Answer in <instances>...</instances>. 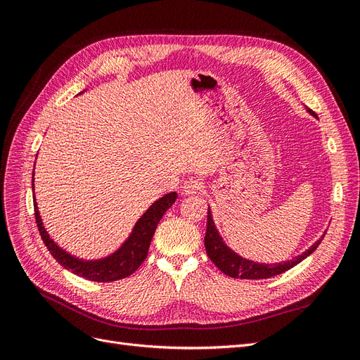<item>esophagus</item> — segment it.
I'll return each mask as SVG.
<instances>
[{
	"label": "esophagus",
	"instance_id": "1",
	"mask_svg": "<svg viewBox=\"0 0 360 360\" xmlns=\"http://www.w3.org/2000/svg\"><path fill=\"white\" fill-rule=\"evenodd\" d=\"M201 189H202V183L200 181V179L191 177L183 183V193H186V195L198 193Z\"/></svg>",
	"mask_w": 360,
	"mask_h": 360
}]
</instances>
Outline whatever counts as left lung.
Here are the masks:
<instances>
[{
    "label": "left lung",
    "mask_w": 360,
    "mask_h": 360,
    "mask_svg": "<svg viewBox=\"0 0 360 360\" xmlns=\"http://www.w3.org/2000/svg\"><path fill=\"white\" fill-rule=\"evenodd\" d=\"M308 112L315 115L311 110H308ZM324 236L326 233L308 250H304L302 255L284 261V263H275V264L255 263V261L246 259L238 254H236L234 250H231L224 243L219 231L216 230V225L212 217V210L209 207V210H207V231L204 237V246L207 250V255H209V258L213 261V264L221 271H224L226 276L240 278V279H266V278L284 274V271L290 270L291 267L299 264L300 261L309 257L314 250L319 248Z\"/></svg>",
    "instance_id": "obj_1"
}]
</instances>
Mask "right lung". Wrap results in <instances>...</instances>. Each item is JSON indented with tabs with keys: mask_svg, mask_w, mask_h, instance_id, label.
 I'll use <instances>...</instances> for the list:
<instances>
[{
	"mask_svg": "<svg viewBox=\"0 0 360 360\" xmlns=\"http://www.w3.org/2000/svg\"><path fill=\"white\" fill-rule=\"evenodd\" d=\"M32 198H34V213L39 233L51 255L56 258L64 269L70 270L72 274L81 278L97 282H112L132 275L134 271L143 264V261L147 258L148 248L151 243V238H153V234L156 231V226L162 219V216L165 214V212L174 202H176L177 193L169 192L151 204L148 207V210L136 221L134 230L126 238V242L111 255L99 259H82L75 257L52 240L45 225L41 222L39 207L36 202L34 172H32Z\"/></svg>",
	"mask_w": 360,
	"mask_h": 360,
	"instance_id": "1",
	"label": "right lung"
}]
</instances>
